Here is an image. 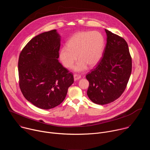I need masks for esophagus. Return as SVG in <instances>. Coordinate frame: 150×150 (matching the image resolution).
I'll return each mask as SVG.
<instances>
[{
	"instance_id": "34e87169",
	"label": "esophagus",
	"mask_w": 150,
	"mask_h": 150,
	"mask_svg": "<svg viewBox=\"0 0 150 150\" xmlns=\"http://www.w3.org/2000/svg\"><path fill=\"white\" fill-rule=\"evenodd\" d=\"M74 78L75 80H78V79H79L81 78V75H77V74H75L74 75Z\"/></svg>"
}]
</instances>
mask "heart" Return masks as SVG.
I'll list each match as a JSON object with an SVG mask.
<instances>
[{"mask_svg":"<svg viewBox=\"0 0 150 150\" xmlns=\"http://www.w3.org/2000/svg\"><path fill=\"white\" fill-rule=\"evenodd\" d=\"M104 38L97 31H79L68 40L67 46H63L59 54L64 67L71 68L78 58L74 69L80 72L86 70L88 65L94 67L99 62L104 47Z\"/></svg>","mask_w":150,"mask_h":150,"instance_id":"obj_1","label":"heart"}]
</instances>
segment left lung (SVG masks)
<instances>
[{"label":"left lung","instance_id":"left-lung-1","mask_svg":"<svg viewBox=\"0 0 150 150\" xmlns=\"http://www.w3.org/2000/svg\"><path fill=\"white\" fill-rule=\"evenodd\" d=\"M107 43L103 56L86 78L87 96L94 103L104 105L117 99L125 91L132 71V59L126 41L105 29Z\"/></svg>","mask_w":150,"mask_h":150}]
</instances>
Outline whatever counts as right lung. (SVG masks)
Instances as JSON below:
<instances>
[{
  "label": "right lung",
  "instance_id": "1",
  "mask_svg": "<svg viewBox=\"0 0 150 150\" xmlns=\"http://www.w3.org/2000/svg\"><path fill=\"white\" fill-rule=\"evenodd\" d=\"M60 35L56 30L32 38L18 60L19 87L24 97L42 109H50L65 100L74 83L72 73L59 63Z\"/></svg>",
  "mask_w": 150,
  "mask_h": 150
}]
</instances>
